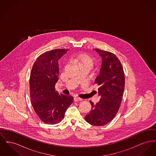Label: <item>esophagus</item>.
<instances>
[{
	"label": "esophagus",
	"mask_w": 156,
	"mask_h": 156,
	"mask_svg": "<svg viewBox=\"0 0 156 156\" xmlns=\"http://www.w3.org/2000/svg\"><path fill=\"white\" fill-rule=\"evenodd\" d=\"M73 100H74V101H82L83 100L82 98H80L78 97H75Z\"/></svg>",
	"instance_id": "esophagus-1"
}]
</instances>
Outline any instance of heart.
I'll list each match as a JSON object with an SVG mask.
<instances>
[{
  "label": "heart",
  "mask_w": 156,
  "mask_h": 156,
  "mask_svg": "<svg viewBox=\"0 0 156 156\" xmlns=\"http://www.w3.org/2000/svg\"><path fill=\"white\" fill-rule=\"evenodd\" d=\"M76 62L79 67L87 66L90 69L94 65L93 59L88 55H83L79 56L76 59Z\"/></svg>",
  "instance_id": "1"
}]
</instances>
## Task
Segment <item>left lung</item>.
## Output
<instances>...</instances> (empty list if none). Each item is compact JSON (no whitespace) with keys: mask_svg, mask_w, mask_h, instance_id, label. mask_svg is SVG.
<instances>
[{"mask_svg":"<svg viewBox=\"0 0 156 156\" xmlns=\"http://www.w3.org/2000/svg\"><path fill=\"white\" fill-rule=\"evenodd\" d=\"M94 50L102 58L99 75L95 83L99 86L98 95L101 99L96 104L90 101L91 111L85 119L95 126H104L114 118L119 110L125 87V77L122 66L116 55L99 49Z\"/></svg>","mask_w":156,"mask_h":156,"instance_id":"8db88e82","label":"left lung"}]
</instances>
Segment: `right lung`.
<instances>
[{
    "label": "right lung",
    "mask_w": 156,
    "mask_h": 156,
    "mask_svg": "<svg viewBox=\"0 0 156 156\" xmlns=\"http://www.w3.org/2000/svg\"><path fill=\"white\" fill-rule=\"evenodd\" d=\"M68 50L58 49L42 54L37 58L31 70V102L39 118L47 124L60 122L73 102L72 96L55 91V84L59 79L58 60Z\"/></svg>",
    "instance_id": "1"
}]
</instances>
